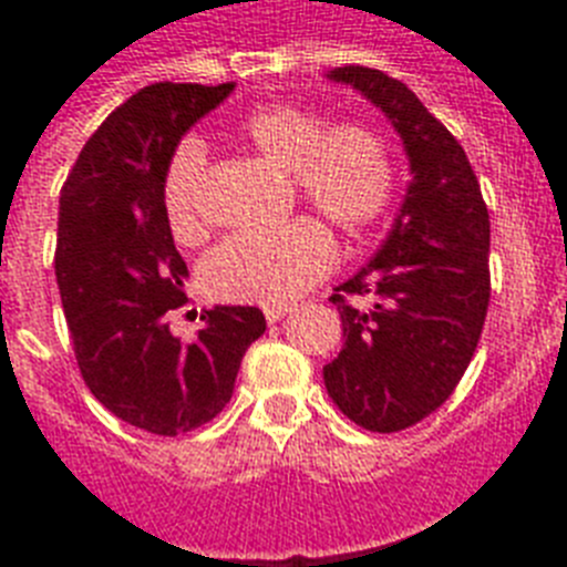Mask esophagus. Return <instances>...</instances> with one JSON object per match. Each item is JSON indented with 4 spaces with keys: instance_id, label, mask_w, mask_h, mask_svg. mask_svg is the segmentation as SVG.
<instances>
[{
    "instance_id": "obj_1",
    "label": "esophagus",
    "mask_w": 567,
    "mask_h": 567,
    "mask_svg": "<svg viewBox=\"0 0 567 567\" xmlns=\"http://www.w3.org/2000/svg\"><path fill=\"white\" fill-rule=\"evenodd\" d=\"M288 306H265V318H267V323H279V320L285 318V315H288Z\"/></svg>"
}]
</instances>
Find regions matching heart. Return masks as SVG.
I'll return each mask as SVG.
<instances>
[{
    "label": "heart",
    "instance_id": "1",
    "mask_svg": "<svg viewBox=\"0 0 567 567\" xmlns=\"http://www.w3.org/2000/svg\"><path fill=\"white\" fill-rule=\"evenodd\" d=\"M238 135L291 176L302 203L344 235H359L388 212L396 188L391 146L368 123H336L306 105L274 102L240 120ZM205 150L185 141L167 162L162 205L173 238H203L199 179ZM332 267V238L311 217L267 231H240L208 252L205 291L226 302L288 306Z\"/></svg>",
    "mask_w": 567,
    "mask_h": 567
}]
</instances>
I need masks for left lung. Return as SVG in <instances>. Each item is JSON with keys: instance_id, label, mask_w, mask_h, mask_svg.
<instances>
[{"instance_id": "8db88e82", "label": "left lung", "mask_w": 567, "mask_h": 567, "mask_svg": "<svg viewBox=\"0 0 567 567\" xmlns=\"http://www.w3.org/2000/svg\"><path fill=\"white\" fill-rule=\"evenodd\" d=\"M403 137L412 182L394 229L329 300L344 347L323 368L329 396L371 432H400L432 414L465 377L492 297L488 208L465 150L403 82L371 66H338ZM344 292L371 296L355 310Z\"/></svg>"}]
</instances>
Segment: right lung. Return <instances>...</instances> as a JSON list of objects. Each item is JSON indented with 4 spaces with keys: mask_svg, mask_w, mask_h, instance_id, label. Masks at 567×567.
<instances>
[{
    "mask_svg": "<svg viewBox=\"0 0 567 567\" xmlns=\"http://www.w3.org/2000/svg\"><path fill=\"white\" fill-rule=\"evenodd\" d=\"M235 82L150 84L111 111L61 188L55 276L84 385L114 417L182 435L229 403L240 359L265 336L256 306H214L194 341L171 332L188 302L162 179L182 135Z\"/></svg>",
    "mask_w": 567,
    "mask_h": 567,
    "instance_id": "1",
    "label": "right lung"
}]
</instances>
